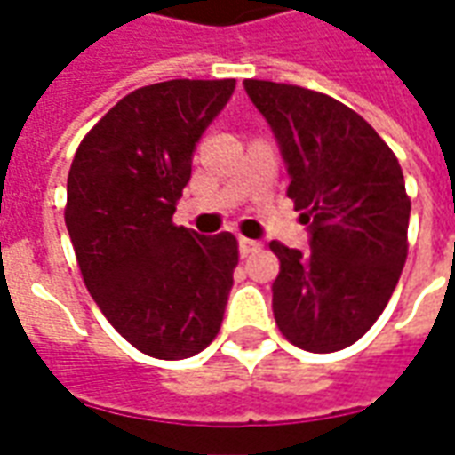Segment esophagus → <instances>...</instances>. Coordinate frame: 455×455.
Wrapping results in <instances>:
<instances>
[{
    "label": "esophagus",
    "mask_w": 455,
    "mask_h": 455,
    "mask_svg": "<svg viewBox=\"0 0 455 455\" xmlns=\"http://www.w3.org/2000/svg\"><path fill=\"white\" fill-rule=\"evenodd\" d=\"M238 248H241V256H251V253L260 251V241H253V238L241 236L238 238Z\"/></svg>",
    "instance_id": "obj_1"
}]
</instances>
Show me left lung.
<instances>
[{
	"mask_svg": "<svg viewBox=\"0 0 455 455\" xmlns=\"http://www.w3.org/2000/svg\"><path fill=\"white\" fill-rule=\"evenodd\" d=\"M246 92L273 126L290 170L287 195L312 224V251L280 241L273 315L309 353L341 351L390 302L407 260L410 195L397 156L361 114L334 97L270 80Z\"/></svg>",
	"mask_w": 455,
	"mask_h": 455,
	"instance_id": "left-lung-1",
	"label": "left lung"
}]
</instances>
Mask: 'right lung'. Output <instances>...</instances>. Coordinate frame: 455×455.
Masks as SVG:
<instances>
[{"instance_id":"right-lung-1","label":"right lung","mask_w":455,"mask_h":455,"mask_svg":"<svg viewBox=\"0 0 455 455\" xmlns=\"http://www.w3.org/2000/svg\"><path fill=\"white\" fill-rule=\"evenodd\" d=\"M236 80L139 87L87 131L68 172L65 227L102 315L160 361L204 351L221 329L238 241L172 221L192 150Z\"/></svg>"}]
</instances>
